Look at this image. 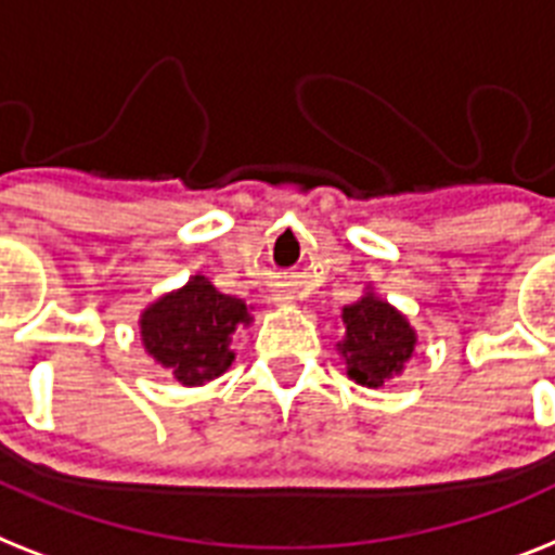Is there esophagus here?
<instances>
[{
  "mask_svg": "<svg viewBox=\"0 0 555 555\" xmlns=\"http://www.w3.org/2000/svg\"><path fill=\"white\" fill-rule=\"evenodd\" d=\"M283 304H288V297H286V300H283Z\"/></svg>",
  "mask_w": 555,
  "mask_h": 555,
  "instance_id": "obj_1",
  "label": "esophagus"
}]
</instances>
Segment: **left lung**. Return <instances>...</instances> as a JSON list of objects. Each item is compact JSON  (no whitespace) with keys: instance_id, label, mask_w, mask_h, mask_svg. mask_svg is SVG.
Instances as JSON below:
<instances>
[{"instance_id":"left-lung-1","label":"left lung","mask_w":555,"mask_h":555,"mask_svg":"<svg viewBox=\"0 0 555 555\" xmlns=\"http://www.w3.org/2000/svg\"><path fill=\"white\" fill-rule=\"evenodd\" d=\"M346 337L337 343L346 371L354 383L379 388L391 377L402 374L414 357L416 332L402 311L386 304L374 292H365L357 304L343 309Z\"/></svg>"}]
</instances>
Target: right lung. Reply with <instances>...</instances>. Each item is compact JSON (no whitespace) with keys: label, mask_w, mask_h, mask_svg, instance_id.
Instances as JSON below:
<instances>
[{"label":"right lung","mask_w":555,"mask_h":555,"mask_svg":"<svg viewBox=\"0 0 555 555\" xmlns=\"http://www.w3.org/2000/svg\"><path fill=\"white\" fill-rule=\"evenodd\" d=\"M249 323L244 300L221 295L204 274H192L186 286L158 297L139 320L146 354L184 386L221 377L235 363V351L229 349L232 334Z\"/></svg>","instance_id":"right-lung-1"}]
</instances>
